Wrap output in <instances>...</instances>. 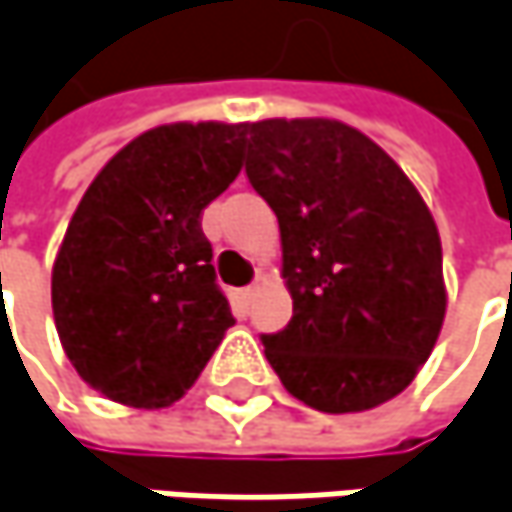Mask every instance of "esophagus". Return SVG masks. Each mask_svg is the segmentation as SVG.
Masks as SVG:
<instances>
[{"instance_id": "esophagus-1", "label": "esophagus", "mask_w": 512, "mask_h": 512, "mask_svg": "<svg viewBox=\"0 0 512 512\" xmlns=\"http://www.w3.org/2000/svg\"><path fill=\"white\" fill-rule=\"evenodd\" d=\"M265 282H268L265 276H256V282H253V285H247V288H242V291H239V299H242L244 305H250V302L256 299V294L265 288Z\"/></svg>"}]
</instances>
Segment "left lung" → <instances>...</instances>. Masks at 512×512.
<instances>
[{
	"mask_svg": "<svg viewBox=\"0 0 512 512\" xmlns=\"http://www.w3.org/2000/svg\"><path fill=\"white\" fill-rule=\"evenodd\" d=\"M247 178L270 204L285 331L265 334L282 386L328 415L397 397L447 317L441 236L418 187L369 135L328 117L247 123Z\"/></svg>",
	"mask_w": 512,
	"mask_h": 512,
	"instance_id": "1",
	"label": "left lung"
}]
</instances>
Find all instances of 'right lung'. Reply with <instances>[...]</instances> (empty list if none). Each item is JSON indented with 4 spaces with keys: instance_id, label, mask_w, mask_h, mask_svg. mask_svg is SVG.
I'll list each match as a JSON object with an SVG mask.
<instances>
[{
    "instance_id": "obj_1",
    "label": "right lung",
    "mask_w": 512,
    "mask_h": 512,
    "mask_svg": "<svg viewBox=\"0 0 512 512\" xmlns=\"http://www.w3.org/2000/svg\"><path fill=\"white\" fill-rule=\"evenodd\" d=\"M247 123H167L129 141L80 198L51 270L65 357L103 397L164 409L187 395L233 314L201 233L242 172Z\"/></svg>"
}]
</instances>
